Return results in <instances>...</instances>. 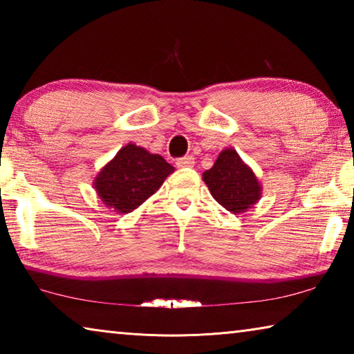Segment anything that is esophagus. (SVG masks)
Here are the masks:
<instances>
[{"mask_svg":"<svg viewBox=\"0 0 354 354\" xmlns=\"http://www.w3.org/2000/svg\"><path fill=\"white\" fill-rule=\"evenodd\" d=\"M176 165L179 169H192L195 165V159L192 156H185V158H181L176 160Z\"/></svg>","mask_w":354,"mask_h":354,"instance_id":"obj_1","label":"esophagus"}]
</instances>
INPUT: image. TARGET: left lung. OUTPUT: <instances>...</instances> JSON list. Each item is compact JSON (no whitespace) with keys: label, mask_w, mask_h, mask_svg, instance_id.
I'll use <instances>...</instances> for the list:
<instances>
[{"label":"left lung","mask_w":354,"mask_h":354,"mask_svg":"<svg viewBox=\"0 0 354 354\" xmlns=\"http://www.w3.org/2000/svg\"><path fill=\"white\" fill-rule=\"evenodd\" d=\"M203 181L215 201L231 214L247 212L261 200L259 179L232 148H225L218 154L212 169L203 173Z\"/></svg>","instance_id":"8db88e82"}]
</instances>
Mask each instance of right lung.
I'll use <instances>...</instances> for the list:
<instances>
[{
  "mask_svg": "<svg viewBox=\"0 0 354 354\" xmlns=\"http://www.w3.org/2000/svg\"><path fill=\"white\" fill-rule=\"evenodd\" d=\"M173 171L175 167L162 156L128 143L98 171L93 189L106 207L128 214L156 194Z\"/></svg>",
  "mask_w": 354,
  "mask_h": 354,
  "instance_id": "1",
  "label": "right lung"
}]
</instances>
